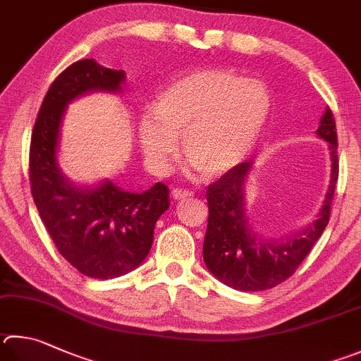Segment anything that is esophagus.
<instances>
[{
    "mask_svg": "<svg viewBox=\"0 0 361 361\" xmlns=\"http://www.w3.org/2000/svg\"><path fill=\"white\" fill-rule=\"evenodd\" d=\"M192 192L191 191H186V189H181V188H173L172 189V197L175 200H183V199H188L191 197Z\"/></svg>",
    "mask_w": 361,
    "mask_h": 361,
    "instance_id": "1",
    "label": "esophagus"
}]
</instances>
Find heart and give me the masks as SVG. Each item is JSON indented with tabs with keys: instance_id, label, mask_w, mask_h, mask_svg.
<instances>
[{
	"instance_id": "obj_1",
	"label": "heart",
	"mask_w": 361,
	"mask_h": 361,
	"mask_svg": "<svg viewBox=\"0 0 361 361\" xmlns=\"http://www.w3.org/2000/svg\"><path fill=\"white\" fill-rule=\"evenodd\" d=\"M271 110L267 85L224 69L189 72L156 97L153 116L139 121V142L148 167L166 173L181 137L183 154L212 178L251 153Z\"/></svg>"
}]
</instances>
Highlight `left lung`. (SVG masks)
<instances>
[{"instance_id": "8db88e82", "label": "left lung", "mask_w": 361, "mask_h": 361, "mask_svg": "<svg viewBox=\"0 0 361 361\" xmlns=\"http://www.w3.org/2000/svg\"><path fill=\"white\" fill-rule=\"evenodd\" d=\"M316 134L329 143L331 175L326 194L311 224L283 238H264L252 231L246 214L245 183L254 164H238L207 189L208 227L203 260L221 283L243 292L265 290L295 273L316 245L330 219L338 181V135L331 110L326 107Z\"/></svg>"}]
</instances>
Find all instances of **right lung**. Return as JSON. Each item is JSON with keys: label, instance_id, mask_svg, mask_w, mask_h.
I'll list each match as a JSON object with an SVG mask.
<instances>
[{"label": "right lung", "instance_id": "right-lung-1", "mask_svg": "<svg viewBox=\"0 0 361 361\" xmlns=\"http://www.w3.org/2000/svg\"><path fill=\"white\" fill-rule=\"evenodd\" d=\"M124 82V71L104 68L93 58L71 64L45 94L31 135L30 181L37 212L63 257L94 279L135 270L152 249L156 222L170 207L162 183L145 192L123 191L110 180L77 186L58 162L69 104L94 91L121 93Z\"/></svg>", "mask_w": 361, "mask_h": 361}]
</instances>
